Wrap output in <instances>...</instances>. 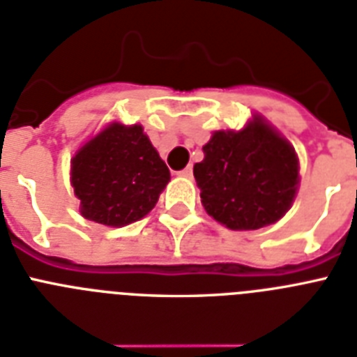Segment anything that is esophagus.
<instances>
[{"label": "esophagus", "instance_id": "esophagus-1", "mask_svg": "<svg viewBox=\"0 0 357 357\" xmlns=\"http://www.w3.org/2000/svg\"><path fill=\"white\" fill-rule=\"evenodd\" d=\"M181 176H183V178H188V179H192V167H190V165H188V167H185L183 170H181Z\"/></svg>", "mask_w": 357, "mask_h": 357}]
</instances>
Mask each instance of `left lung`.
I'll list each match as a JSON object with an SVG mask.
<instances>
[{
	"label": "left lung",
	"instance_id": "8db88e82",
	"mask_svg": "<svg viewBox=\"0 0 357 357\" xmlns=\"http://www.w3.org/2000/svg\"><path fill=\"white\" fill-rule=\"evenodd\" d=\"M194 165L202 205L233 231L279 222L299 190V158L288 139L262 115L240 130H218Z\"/></svg>",
	"mask_w": 357,
	"mask_h": 357
}]
</instances>
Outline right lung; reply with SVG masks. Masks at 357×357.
Here are the masks:
<instances>
[{"instance_id":"1","label":"right lung","mask_w":357,"mask_h":357,"mask_svg":"<svg viewBox=\"0 0 357 357\" xmlns=\"http://www.w3.org/2000/svg\"><path fill=\"white\" fill-rule=\"evenodd\" d=\"M170 170L141 124H106L71 158V187L84 218L124 227L155 207Z\"/></svg>"}]
</instances>
